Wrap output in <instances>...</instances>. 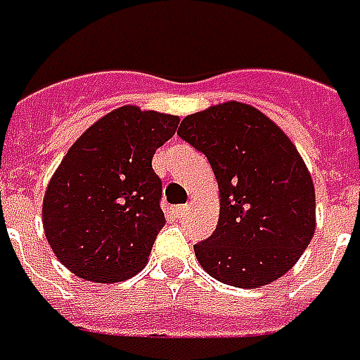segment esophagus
<instances>
[{"label":"esophagus","instance_id":"obj_1","mask_svg":"<svg viewBox=\"0 0 360 360\" xmlns=\"http://www.w3.org/2000/svg\"><path fill=\"white\" fill-rule=\"evenodd\" d=\"M189 211V205H177V207H173V214L175 217H183V214H187Z\"/></svg>","mask_w":360,"mask_h":360}]
</instances>
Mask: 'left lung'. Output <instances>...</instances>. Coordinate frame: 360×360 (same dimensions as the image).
<instances>
[{"label":"left lung","mask_w":360,"mask_h":360,"mask_svg":"<svg viewBox=\"0 0 360 360\" xmlns=\"http://www.w3.org/2000/svg\"><path fill=\"white\" fill-rule=\"evenodd\" d=\"M177 134L209 160L221 193L217 229L195 244L200 266L234 288L278 280L315 231V189L297 149L272 120L240 102L191 114Z\"/></svg>","instance_id":"obj_1"}]
</instances>
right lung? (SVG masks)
Instances as JSON below:
<instances>
[{
	"label": "right lung",
	"instance_id": "1",
	"mask_svg": "<svg viewBox=\"0 0 360 360\" xmlns=\"http://www.w3.org/2000/svg\"><path fill=\"white\" fill-rule=\"evenodd\" d=\"M177 116L122 106L75 141L49 183L43 226L57 258L78 278L122 282L143 268L165 224L155 149Z\"/></svg>",
	"mask_w": 360,
	"mask_h": 360
}]
</instances>
